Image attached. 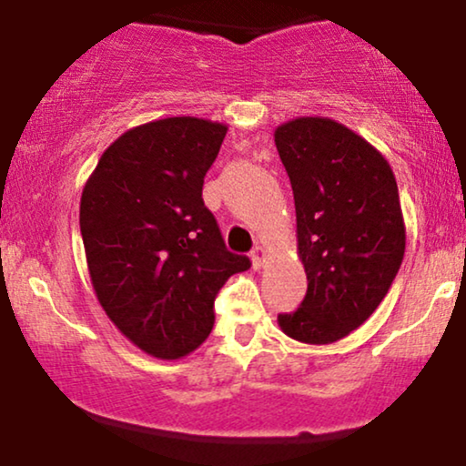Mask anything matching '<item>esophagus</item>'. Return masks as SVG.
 Listing matches in <instances>:
<instances>
[{
    "label": "esophagus",
    "instance_id": "esophagus-1",
    "mask_svg": "<svg viewBox=\"0 0 466 466\" xmlns=\"http://www.w3.org/2000/svg\"><path fill=\"white\" fill-rule=\"evenodd\" d=\"M265 260H267V251L260 248V245H256V248L251 249V267H254V269H263Z\"/></svg>",
    "mask_w": 466,
    "mask_h": 466
}]
</instances>
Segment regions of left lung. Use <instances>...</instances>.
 I'll list each match as a JSON object with an SVG mask.
<instances>
[{
	"label": "left lung",
	"instance_id": "left-lung-1",
	"mask_svg": "<svg viewBox=\"0 0 466 466\" xmlns=\"http://www.w3.org/2000/svg\"><path fill=\"white\" fill-rule=\"evenodd\" d=\"M274 142L296 201L298 258L307 296L278 326L302 344H333L386 298L405 254L397 179L370 142L330 117L276 127Z\"/></svg>",
	"mask_w": 466,
	"mask_h": 466
}]
</instances>
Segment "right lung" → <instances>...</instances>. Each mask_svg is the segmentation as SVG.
I'll use <instances>...</instances> for the list:
<instances>
[{
	"label": "right lung",
	"mask_w": 466,
	"mask_h": 466,
	"mask_svg": "<svg viewBox=\"0 0 466 466\" xmlns=\"http://www.w3.org/2000/svg\"><path fill=\"white\" fill-rule=\"evenodd\" d=\"M228 125L175 116L122 133L80 197L92 287L131 344L179 360L215 324V298L249 258L229 254L201 190Z\"/></svg>",
	"instance_id": "add662e5"
}]
</instances>
